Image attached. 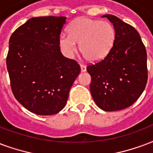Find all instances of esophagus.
<instances>
[{"label": "esophagus", "instance_id": "obj_1", "mask_svg": "<svg viewBox=\"0 0 153 153\" xmlns=\"http://www.w3.org/2000/svg\"><path fill=\"white\" fill-rule=\"evenodd\" d=\"M80 67H81L82 72H85L86 71H87V66H85V65H82V64H81V65H80Z\"/></svg>", "mask_w": 153, "mask_h": 153}]
</instances>
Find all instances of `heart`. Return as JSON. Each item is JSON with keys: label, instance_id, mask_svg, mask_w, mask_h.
Segmentation results:
<instances>
[{"label": "heart", "instance_id": "b5f03b06", "mask_svg": "<svg viewBox=\"0 0 153 153\" xmlns=\"http://www.w3.org/2000/svg\"><path fill=\"white\" fill-rule=\"evenodd\" d=\"M68 34L59 37V45L67 57L76 52V44L83 58L89 62H100L108 55L115 41V30L107 22L79 17L70 24Z\"/></svg>", "mask_w": 153, "mask_h": 153}]
</instances>
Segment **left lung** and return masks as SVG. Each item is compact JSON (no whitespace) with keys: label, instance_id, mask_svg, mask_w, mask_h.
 I'll list each match as a JSON object with an SVG mask.
<instances>
[{"label":"left lung","instance_id":"left-lung-1","mask_svg":"<svg viewBox=\"0 0 153 153\" xmlns=\"http://www.w3.org/2000/svg\"><path fill=\"white\" fill-rule=\"evenodd\" d=\"M113 24L115 41L102 61L87 67L90 89L97 106L105 111L130 107L141 95L148 80L147 53L140 36L131 25L111 14L102 15Z\"/></svg>","mask_w":153,"mask_h":153}]
</instances>
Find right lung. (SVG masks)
<instances>
[{
	"instance_id": "add662e5",
	"label": "right lung",
	"mask_w": 153,
	"mask_h": 153,
	"mask_svg": "<svg viewBox=\"0 0 153 153\" xmlns=\"http://www.w3.org/2000/svg\"><path fill=\"white\" fill-rule=\"evenodd\" d=\"M66 21V17H32L9 39L6 65L12 91L37 115L59 112L81 71L76 61L60 51L59 37Z\"/></svg>"
}]
</instances>
